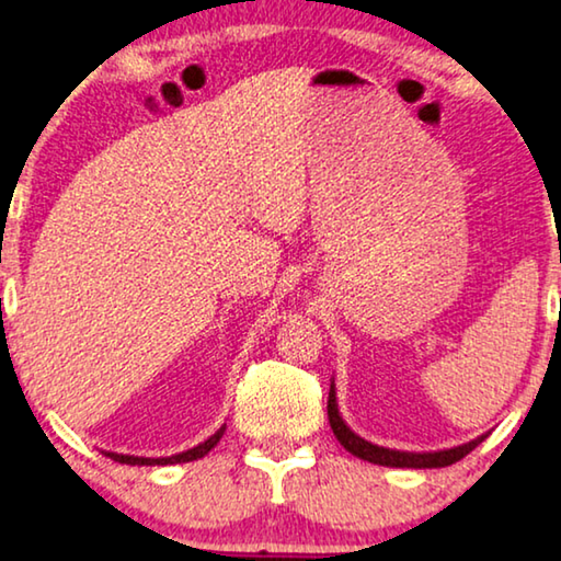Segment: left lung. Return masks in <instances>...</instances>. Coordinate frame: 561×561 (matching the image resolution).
I'll return each mask as SVG.
<instances>
[{
  "label": "left lung",
  "mask_w": 561,
  "mask_h": 561,
  "mask_svg": "<svg viewBox=\"0 0 561 561\" xmlns=\"http://www.w3.org/2000/svg\"><path fill=\"white\" fill-rule=\"evenodd\" d=\"M327 413H329V424H332V432H334L336 439H340L344 449L352 451V455L359 457V459H365V462L382 465V467H411V470H432V467L455 465L462 457L470 455V451L488 436V434H482V436H478V439L459 444V447L439 449V451H398V449L378 447V444L363 439V436H357L347 424H344V419L340 416V409H336L334 380H332V388H329Z\"/></svg>",
  "instance_id": "1"
}]
</instances>
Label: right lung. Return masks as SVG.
Instances as JSON below:
<instances>
[{
  "mask_svg": "<svg viewBox=\"0 0 561 561\" xmlns=\"http://www.w3.org/2000/svg\"><path fill=\"white\" fill-rule=\"evenodd\" d=\"M225 428H227V424L221 426V428H217V432H214L206 442L198 444V447L181 451V455H171V457H135V455H117V451H104V455L110 457V459H114V462H119V465H140V467H142V465L156 467V465L194 462V459H202L204 455H209V451H211L214 447H217V442L221 439V434H225Z\"/></svg>",
  "mask_w": 561,
  "mask_h": 561,
  "instance_id": "1",
  "label": "right lung"
}]
</instances>
